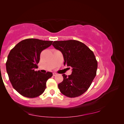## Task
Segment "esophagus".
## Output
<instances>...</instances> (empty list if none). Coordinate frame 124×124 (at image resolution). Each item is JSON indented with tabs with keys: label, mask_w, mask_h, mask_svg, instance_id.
<instances>
[{
	"label": "esophagus",
	"mask_w": 124,
	"mask_h": 124,
	"mask_svg": "<svg viewBox=\"0 0 124 124\" xmlns=\"http://www.w3.org/2000/svg\"><path fill=\"white\" fill-rule=\"evenodd\" d=\"M53 75L54 76H56V75H57V74L56 73H53Z\"/></svg>",
	"instance_id": "34e87169"
}]
</instances>
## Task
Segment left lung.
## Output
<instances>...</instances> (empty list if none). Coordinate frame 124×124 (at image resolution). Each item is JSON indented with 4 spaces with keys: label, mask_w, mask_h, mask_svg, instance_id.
Instances as JSON below:
<instances>
[{
    "label": "left lung",
    "mask_w": 124,
    "mask_h": 124,
    "mask_svg": "<svg viewBox=\"0 0 124 124\" xmlns=\"http://www.w3.org/2000/svg\"><path fill=\"white\" fill-rule=\"evenodd\" d=\"M52 45L62 52L64 65L72 68L70 75L62 74L63 80L58 85L60 91L68 97L81 95L96 75L97 61L93 52L84 44L75 40L54 41Z\"/></svg>",
    "instance_id": "8db88e82"
}]
</instances>
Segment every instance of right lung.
Returning <instances> with one entry per match:
<instances>
[{
    "label": "right lung",
    "mask_w": 124,
    "mask_h": 124,
    "mask_svg": "<svg viewBox=\"0 0 124 124\" xmlns=\"http://www.w3.org/2000/svg\"><path fill=\"white\" fill-rule=\"evenodd\" d=\"M52 41L38 39L23 40L11 50L6 68L12 86L23 96L34 98L41 95L46 83L52 76L51 72L35 71L43 50L51 46Z\"/></svg>",
    "instance_id": "add662e5"
}]
</instances>
